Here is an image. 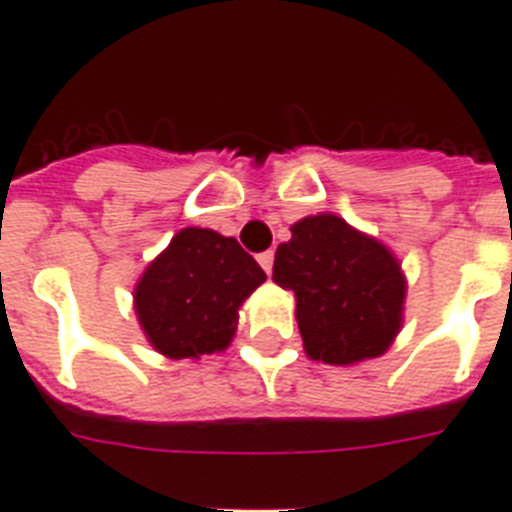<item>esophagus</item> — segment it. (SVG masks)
I'll list each match as a JSON object with an SVG mask.
<instances>
[{
    "label": "esophagus",
    "instance_id": "1",
    "mask_svg": "<svg viewBox=\"0 0 512 512\" xmlns=\"http://www.w3.org/2000/svg\"><path fill=\"white\" fill-rule=\"evenodd\" d=\"M259 264L266 274H272V266H274V251H264L259 253Z\"/></svg>",
    "mask_w": 512,
    "mask_h": 512
}]
</instances>
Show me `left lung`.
Listing matches in <instances>:
<instances>
[{
	"mask_svg": "<svg viewBox=\"0 0 512 512\" xmlns=\"http://www.w3.org/2000/svg\"><path fill=\"white\" fill-rule=\"evenodd\" d=\"M274 253L272 280L295 295L308 358L335 366L382 356L403 327L405 277L377 238L316 214L290 227Z\"/></svg>",
	"mask_w": 512,
	"mask_h": 512,
	"instance_id": "8db88e82",
	"label": "left lung"
}]
</instances>
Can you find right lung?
<instances>
[{"instance_id":"right-lung-1","label":"right lung","mask_w":512,"mask_h":512,"mask_svg":"<svg viewBox=\"0 0 512 512\" xmlns=\"http://www.w3.org/2000/svg\"><path fill=\"white\" fill-rule=\"evenodd\" d=\"M264 280V269L238 240L185 227L135 285V314L162 356H209L230 345L238 308Z\"/></svg>"}]
</instances>
